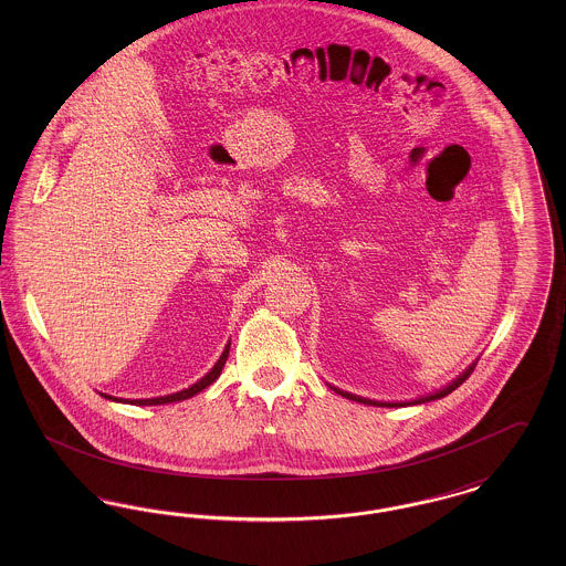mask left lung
Listing matches in <instances>:
<instances>
[{
    "mask_svg": "<svg viewBox=\"0 0 566 566\" xmlns=\"http://www.w3.org/2000/svg\"><path fill=\"white\" fill-rule=\"evenodd\" d=\"M473 369H475V363L462 374V376H458L452 384H448L443 390H439V392H434V395H429V397H422V399H418V401H411L413 405L418 403H427V401H434V399H441V397H446V395H450L452 390H457L458 386L467 379V377L473 374ZM337 395H342V397H346V399H350V401H356V403H365V405H377V407H397V405H411V403H377V401H369V399H363V397H356V395H350V392H344V390H339V388H333Z\"/></svg>",
    "mask_w": 566,
    "mask_h": 566,
    "instance_id": "left-lung-1",
    "label": "left lung"
}]
</instances>
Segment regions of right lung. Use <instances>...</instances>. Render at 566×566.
<instances>
[{
	"label": "right lung",
	"mask_w": 566,
	"mask_h": 566,
	"mask_svg": "<svg viewBox=\"0 0 566 566\" xmlns=\"http://www.w3.org/2000/svg\"><path fill=\"white\" fill-rule=\"evenodd\" d=\"M227 356H229V346L224 348L222 352V356L218 358V363L214 365V369L208 374L206 377H201L197 384H192L190 388L187 390H180V392H176V395H167V397H157V399H135V401H127V403L134 405H165V403H174V401H185V399H190V397H195L197 392H201L203 388H208L212 381L218 379L220 376V371H222V367H224V363H227ZM106 399H112V401H118V399H114V397H108V395H104ZM123 401V399H120Z\"/></svg>",
	"instance_id": "right-lung-1"
}]
</instances>
